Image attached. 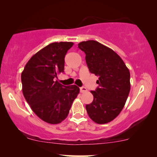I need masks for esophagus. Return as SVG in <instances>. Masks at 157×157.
I'll list each match as a JSON object with an SVG mask.
<instances>
[{
    "label": "esophagus",
    "mask_w": 157,
    "mask_h": 157,
    "mask_svg": "<svg viewBox=\"0 0 157 157\" xmlns=\"http://www.w3.org/2000/svg\"><path fill=\"white\" fill-rule=\"evenodd\" d=\"M86 91H87V89H86V87H83V86L80 87L81 93H83V92H86Z\"/></svg>",
    "instance_id": "1"
}]
</instances>
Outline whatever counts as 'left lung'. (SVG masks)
<instances>
[{
    "instance_id": "left-lung-1",
    "label": "left lung",
    "mask_w": 157,
    "mask_h": 157,
    "mask_svg": "<svg viewBox=\"0 0 157 157\" xmlns=\"http://www.w3.org/2000/svg\"><path fill=\"white\" fill-rule=\"evenodd\" d=\"M86 54L89 71L98 77V86L91 91L94 100L86 105L89 117L96 124L110 122L123 109L130 91V72L121 58L96 40L79 43Z\"/></svg>"
}]
</instances>
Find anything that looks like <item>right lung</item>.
Masks as SVG:
<instances>
[{"instance_id": "right-lung-1", "label": "right lung", "mask_w": 157, "mask_h": 157, "mask_svg": "<svg viewBox=\"0 0 157 157\" xmlns=\"http://www.w3.org/2000/svg\"><path fill=\"white\" fill-rule=\"evenodd\" d=\"M72 42L50 44L32 56L21 74L22 91L28 104L43 121L57 124L67 117L79 93L76 85L63 86L55 81L63 73L64 58Z\"/></svg>"}]
</instances>
